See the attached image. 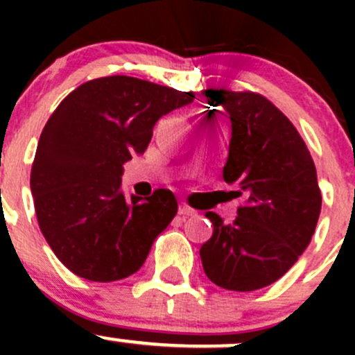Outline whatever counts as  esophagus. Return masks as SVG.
Segmentation results:
<instances>
[{"mask_svg": "<svg viewBox=\"0 0 355 355\" xmlns=\"http://www.w3.org/2000/svg\"><path fill=\"white\" fill-rule=\"evenodd\" d=\"M178 214H182L184 218H189V216H196V214H198V211H196L194 207L189 206V204L184 202L178 206Z\"/></svg>", "mask_w": 355, "mask_h": 355, "instance_id": "1", "label": "esophagus"}]
</instances>
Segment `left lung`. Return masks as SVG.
<instances>
[{"label": "left lung", "mask_w": 355, "mask_h": 355, "mask_svg": "<svg viewBox=\"0 0 355 355\" xmlns=\"http://www.w3.org/2000/svg\"><path fill=\"white\" fill-rule=\"evenodd\" d=\"M202 94L230 114L223 178L237 185L242 204L232 223L207 211L214 230L200 259L218 287L250 292L284 277L309 245L321 213L316 166L292 121L263 94L223 87Z\"/></svg>", "instance_id": "1"}]
</instances>
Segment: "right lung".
Here are the masks:
<instances>
[{
	"label": "right lung",
	"mask_w": 355,
	"mask_h": 355,
	"mask_svg": "<svg viewBox=\"0 0 355 355\" xmlns=\"http://www.w3.org/2000/svg\"><path fill=\"white\" fill-rule=\"evenodd\" d=\"M194 96L111 75L78 85L53 111L37 142L31 191L39 228L71 273L116 282L141 270L178 204L168 189L127 202L123 163L146 151L163 114Z\"/></svg>",
	"instance_id": "1"
}]
</instances>
